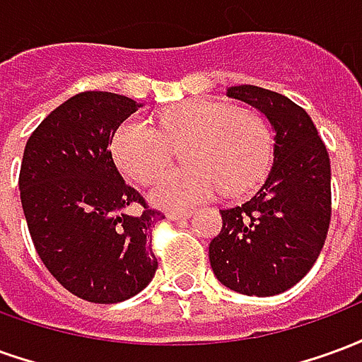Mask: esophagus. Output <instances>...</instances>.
I'll use <instances>...</instances> for the list:
<instances>
[{"label": "esophagus", "instance_id": "esophagus-1", "mask_svg": "<svg viewBox=\"0 0 362 362\" xmlns=\"http://www.w3.org/2000/svg\"><path fill=\"white\" fill-rule=\"evenodd\" d=\"M166 217L173 221H178V219H189L192 217V211L189 209H180V211H168L166 213Z\"/></svg>", "mask_w": 362, "mask_h": 362}]
</instances>
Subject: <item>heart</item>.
Wrapping results in <instances>:
<instances>
[{
    "instance_id": "obj_1",
    "label": "heart",
    "mask_w": 362,
    "mask_h": 362,
    "mask_svg": "<svg viewBox=\"0 0 362 362\" xmlns=\"http://www.w3.org/2000/svg\"><path fill=\"white\" fill-rule=\"evenodd\" d=\"M184 151L186 168L165 174L151 189L163 207H188L250 192L266 174L272 134L258 110L217 100H192L174 106L160 118V129L147 119L129 118L116 129L112 155L122 173L149 184L173 165L174 149Z\"/></svg>"
}]
</instances>
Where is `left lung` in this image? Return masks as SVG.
I'll list each match as a JSON object with an SVG mask.
<instances>
[{"label":"left lung","instance_id":"8db88e82","mask_svg":"<svg viewBox=\"0 0 362 362\" xmlns=\"http://www.w3.org/2000/svg\"><path fill=\"white\" fill-rule=\"evenodd\" d=\"M227 95L266 114L273 132V166L246 204L221 209L223 228L209 244L215 277L236 293L273 296L306 273L326 243L332 219V168L318 129L304 108L256 85Z\"/></svg>","mask_w":362,"mask_h":362}]
</instances>
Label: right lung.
Masks as SVG:
<instances>
[{
  "instance_id": "add662e5",
  "label": "right lung",
  "mask_w": 362,
  "mask_h": 362,
  "mask_svg": "<svg viewBox=\"0 0 362 362\" xmlns=\"http://www.w3.org/2000/svg\"><path fill=\"white\" fill-rule=\"evenodd\" d=\"M139 106L114 93H79L40 122L23 153L21 204L33 244L59 285L89 303H122L157 272L151 227L165 215L124 182L110 153ZM134 203L144 207L137 216L125 211Z\"/></svg>"
}]
</instances>
